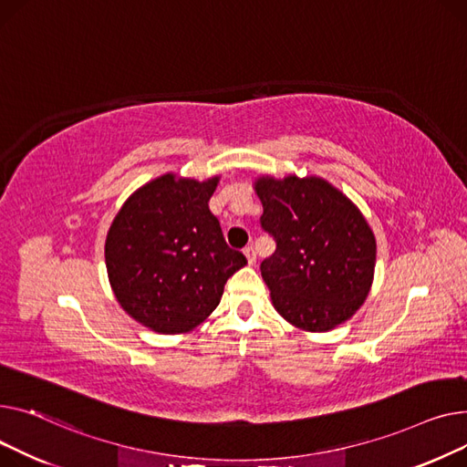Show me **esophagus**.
I'll return each mask as SVG.
<instances>
[{
  "instance_id": "obj_1",
  "label": "esophagus",
  "mask_w": 467,
  "mask_h": 467,
  "mask_svg": "<svg viewBox=\"0 0 467 467\" xmlns=\"http://www.w3.org/2000/svg\"><path fill=\"white\" fill-rule=\"evenodd\" d=\"M243 253H244V256H246V262H249L251 265L256 264V253H254L253 246H246V249H244Z\"/></svg>"
}]
</instances>
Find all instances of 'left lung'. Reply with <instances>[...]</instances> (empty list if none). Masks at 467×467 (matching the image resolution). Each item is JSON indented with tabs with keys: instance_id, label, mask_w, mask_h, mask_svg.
Returning a JSON list of instances; mask_svg holds the SVG:
<instances>
[{
	"instance_id": "8db88e82",
	"label": "left lung",
	"mask_w": 467,
	"mask_h": 467,
	"mask_svg": "<svg viewBox=\"0 0 467 467\" xmlns=\"http://www.w3.org/2000/svg\"><path fill=\"white\" fill-rule=\"evenodd\" d=\"M262 228L277 249L262 262L271 304L304 332H330L358 311L371 290L377 241L362 211L317 175H260Z\"/></svg>"
}]
</instances>
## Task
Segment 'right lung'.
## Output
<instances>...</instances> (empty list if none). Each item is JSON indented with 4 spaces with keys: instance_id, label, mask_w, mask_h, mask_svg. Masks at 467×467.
<instances>
[{
    "instance_id": "1",
    "label": "right lung",
    "mask_w": 467,
    "mask_h": 467,
    "mask_svg": "<svg viewBox=\"0 0 467 467\" xmlns=\"http://www.w3.org/2000/svg\"><path fill=\"white\" fill-rule=\"evenodd\" d=\"M221 175L163 173L124 202L109 226L105 265L119 306L163 336L186 334L221 304L226 281L246 265L232 251L209 200Z\"/></svg>"
}]
</instances>
